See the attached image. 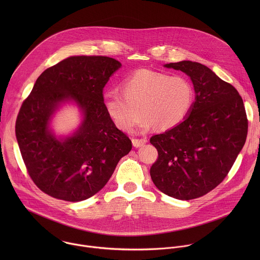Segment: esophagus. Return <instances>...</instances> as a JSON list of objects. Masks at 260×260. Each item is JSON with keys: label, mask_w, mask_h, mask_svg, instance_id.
<instances>
[{"label": "esophagus", "mask_w": 260, "mask_h": 260, "mask_svg": "<svg viewBox=\"0 0 260 260\" xmlns=\"http://www.w3.org/2000/svg\"><path fill=\"white\" fill-rule=\"evenodd\" d=\"M146 142H147V140H146L145 138H142V139H137V138H134V139L132 140L133 146H134V147H136V148L143 146V145H144Z\"/></svg>", "instance_id": "esophagus-1"}]
</instances>
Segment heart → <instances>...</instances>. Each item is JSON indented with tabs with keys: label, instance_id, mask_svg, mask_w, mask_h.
Masks as SVG:
<instances>
[{
	"label": "heart",
	"instance_id": "b5f03b06",
	"mask_svg": "<svg viewBox=\"0 0 260 260\" xmlns=\"http://www.w3.org/2000/svg\"><path fill=\"white\" fill-rule=\"evenodd\" d=\"M121 91L103 94V106L114 124L131 132L144 114L141 127L171 130L183 123L194 104V88L183 75L139 70L122 83Z\"/></svg>",
	"mask_w": 260,
	"mask_h": 260
}]
</instances>
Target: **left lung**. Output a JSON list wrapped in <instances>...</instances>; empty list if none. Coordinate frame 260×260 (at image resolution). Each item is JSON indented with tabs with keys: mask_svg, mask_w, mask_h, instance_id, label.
<instances>
[{
	"mask_svg": "<svg viewBox=\"0 0 260 260\" xmlns=\"http://www.w3.org/2000/svg\"><path fill=\"white\" fill-rule=\"evenodd\" d=\"M165 67L188 75L196 97L183 123L150 138L158 151L150 175L164 194L190 200L207 194L227 176L245 143L248 120L237 90L208 67L191 61Z\"/></svg>",
	"mask_w": 260,
	"mask_h": 260,
	"instance_id": "obj_1",
	"label": "left lung"
}]
</instances>
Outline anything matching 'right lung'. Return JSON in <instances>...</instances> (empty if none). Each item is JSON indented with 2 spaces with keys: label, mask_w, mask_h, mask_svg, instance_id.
<instances>
[{
  "label": "right lung",
  "mask_w": 260,
  "mask_h": 260,
  "mask_svg": "<svg viewBox=\"0 0 260 260\" xmlns=\"http://www.w3.org/2000/svg\"><path fill=\"white\" fill-rule=\"evenodd\" d=\"M121 67L105 56H72L48 68L24 100L16 137L27 171L40 190L65 201L85 200L100 191L132 149L103 106V89ZM73 100L84 113L79 130L57 140L48 122L63 102Z\"/></svg>",
  "instance_id": "1"
}]
</instances>
